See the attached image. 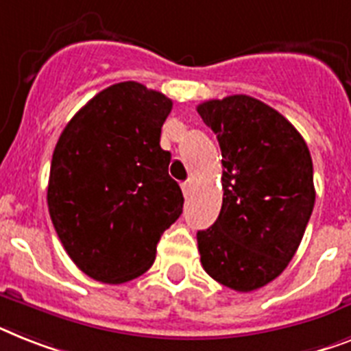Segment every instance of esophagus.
<instances>
[{
  "label": "esophagus",
  "mask_w": 351,
  "mask_h": 351,
  "mask_svg": "<svg viewBox=\"0 0 351 351\" xmlns=\"http://www.w3.org/2000/svg\"><path fill=\"white\" fill-rule=\"evenodd\" d=\"M181 190L182 193H184V197H188V193H190V190H192V181L181 182Z\"/></svg>",
  "instance_id": "34e87169"
}]
</instances>
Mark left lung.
Returning <instances> with one entry per match:
<instances>
[{
    "label": "left lung",
    "instance_id": "obj_1",
    "mask_svg": "<svg viewBox=\"0 0 351 351\" xmlns=\"http://www.w3.org/2000/svg\"><path fill=\"white\" fill-rule=\"evenodd\" d=\"M222 152V208L197 231L204 271L237 292L285 271L314 210V169L305 140L276 109L247 95L197 106Z\"/></svg>",
    "mask_w": 351,
    "mask_h": 351
}]
</instances>
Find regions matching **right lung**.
Here are the masks:
<instances>
[{
    "label": "right lung",
    "instance_id": "obj_1",
    "mask_svg": "<svg viewBox=\"0 0 351 351\" xmlns=\"http://www.w3.org/2000/svg\"><path fill=\"white\" fill-rule=\"evenodd\" d=\"M172 100L140 82L93 97L69 120L51 158L48 210L84 274L125 283L149 271L165 230L182 213L161 127Z\"/></svg>",
    "mask_w": 351,
    "mask_h": 351
}]
</instances>
